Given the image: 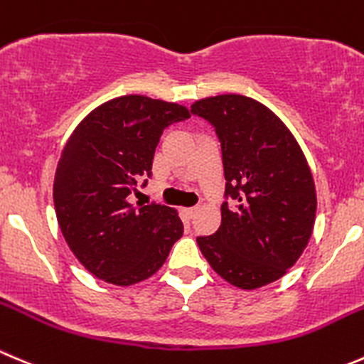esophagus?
Returning a JSON list of instances; mask_svg holds the SVG:
<instances>
[{"mask_svg": "<svg viewBox=\"0 0 364 364\" xmlns=\"http://www.w3.org/2000/svg\"><path fill=\"white\" fill-rule=\"evenodd\" d=\"M183 213H185L186 218H193V217H196V213H197V208L196 206L185 208V210H183Z\"/></svg>", "mask_w": 364, "mask_h": 364, "instance_id": "34e87169", "label": "esophagus"}]
</instances>
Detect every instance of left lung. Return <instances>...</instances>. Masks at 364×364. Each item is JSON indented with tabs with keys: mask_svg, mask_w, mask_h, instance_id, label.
<instances>
[{
	"mask_svg": "<svg viewBox=\"0 0 364 364\" xmlns=\"http://www.w3.org/2000/svg\"><path fill=\"white\" fill-rule=\"evenodd\" d=\"M192 114L215 128L222 147V222L197 243L222 279L242 290L270 284L301 257L311 238L316 190L290 129L270 108L238 94L206 97Z\"/></svg>",
	"mask_w": 364,
	"mask_h": 364,
	"instance_id": "left-lung-1",
	"label": "left lung"
}]
</instances>
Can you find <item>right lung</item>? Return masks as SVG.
Here are the masks:
<instances>
[{
	"instance_id": "1",
	"label": "right lung",
	"mask_w": 364,
	"mask_h": 364,
	"mask_svg": "<svg viewBox=\"0 0 364 364\" xmlns=\"http://www.w3.org/2000/svg\"><path fill=\"white\" fill-rule=\"evenodd\" d=\"M188 108L122 96L92 110L62 151L53 183L56 220L67 245L92 276L117 287L140 283L165 263L183 236L174 208L129 203L146 186L165 128Z\"/></svg>"
}]
</instances>
